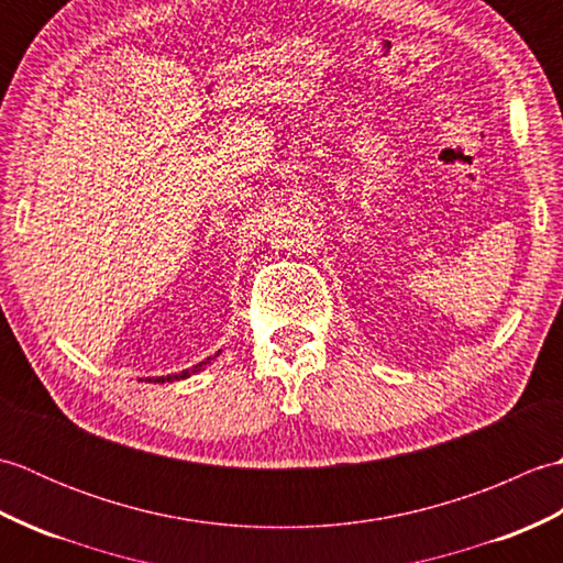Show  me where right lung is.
I'll return each mask as SVG.
<instances>
[{"label":"right lung","mask_w":563,"mask_h":563,"mask_svg":"<svg viewBox=\"0 0 563 563\" xmlns=\"http://www.w3.org/2000/svg\"><path fill=\"white\" fill-rule=\"evenodd\" d=\"M220 355V353H218ZM214 355H210V357H206V361L202 363H198V365H194L190 369H184V373H178V375H166V377H150V382H154V385H157V382H174V379H186V377H190V375H196V373H200L202 369V365H208L210 361H212Z\"/></svg>","instance_id":"1"}]
</instances>
